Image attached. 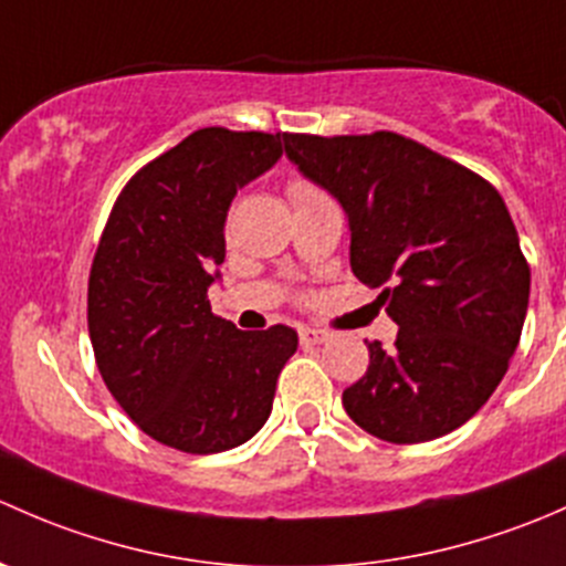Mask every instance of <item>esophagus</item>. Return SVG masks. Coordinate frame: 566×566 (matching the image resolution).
Returning <instances> with one entry per match:
<instances>
[{
	"mask_svg": "<svg viewBox=\"0 0 566 566\" xmlns=\"http://www.w3.org/2000/svg\"><path fill=\"white\" fill-rule=\"evenodd\" d=\"M329 340V335L322 329H313V326H302L300 329V343L302 346H322V343Z\"/></svg>",
	"mask_w": 566,
	"mask_h": 566,
	"instance_id": "34e87169",
	"label": "esophagus"
}]
</instances>
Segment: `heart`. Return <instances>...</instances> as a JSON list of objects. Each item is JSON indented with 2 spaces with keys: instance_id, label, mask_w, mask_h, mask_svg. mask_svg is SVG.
Wrapping results in <instances>:
<instances>
[{
  "instance_id": "1",
  "label": "heart",
  "mask_w": 566,
  "mask_h": 566,
  "mask_svg": "<svg viewBox=\"0 0 566 566\" xmlns=\"http://www.w3.org/2000/svg\"><path fill=\"white\" fill-rule=\"evenodd\" d=\"M307 190H313V188H311V185H305V182L291 185V196H294V193H307Z\"/></svg>"
}]
</instances>
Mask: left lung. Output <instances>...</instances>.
Instances as JSON below:
<instances>
[{
  "label": "left lung",
  "instance_id": "1",
  "mask_svg": "<svg viewBox=\"0 0 566 566\" xmlns=\"http://www.w3.org/2000/svg\"><path fill=\"white\" fill-rule=\"evenodd\" d=\"M285 157L343 207L352 270L400 326L343 392V409L392 444L469 422L504 378L532 272L504 198L469 168L398 136L283 133Z\"/></svg>",
  "mask_w": 566,
  "mask_h": 566
}]
</instances>
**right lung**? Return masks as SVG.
Returning a JSON list of instances; mask_svg holds the SVG:
<instances>
[{
	"label": "right lung",
	"mask_w": 566,
	"mask_h": 566,
	"mask_svg": "<svg viewBox=\"0 0 566 566\" xmlns=\"http://www.w3.org/2000/svg\"><path fill=\"white\" fill-rule=\"evenodd\" d=\"M281 155L272 133H190L125 185L92 261L86 318L103 381L144 433L190 455L264 428L300 343L283 324L237 329L207 296L237 190Z\"/></svg>",
	"instance_id": "1"
}]
</instances>
